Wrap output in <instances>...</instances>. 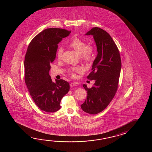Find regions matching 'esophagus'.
Wrapping results in <instances>:
<instances>
[{
	"label": "esophagus",
	"mask_w": 152,
	"mask_h": 152,
	"mask_svg": "<svg viewBox=\"0 0 152 152\" xmlns=\"http://www.w3.org/2000/svg\"><path fill=\"white\" fill-rule=\"evenodd\" d=\"M77 85V84L76 83H72L70 84V86L71 87H75V86H76Z\"/></svg>",
	"instance_id": "34e87169"
}]
</instances>
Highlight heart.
I'll use <instances>...</instances> for the list:
<instances>
[{
    "label": "heart",
    "mask_w": 152,
    "mask_h": 152,
    "mask_svg": "<svg viewBox=\"0 0 152 152\" xmlns=\"http://www.w3.org/2000/svg\"><path fill=\"white\" fill-rule=\"evenodd\" d=\"M69 45L74 49L76 52L80 54L81 58L85 61H90L92 58L94 54V48L92 45H87V42L83 39L75 37L69 43ZM62 52V48H59L58 49L56 55L60 58ZM84 68L81 66L72 67L69 69V74L72 77H75L76 73H83Z\"/></svg>",
    "instance_id": "heart-1"
}]
</instances>
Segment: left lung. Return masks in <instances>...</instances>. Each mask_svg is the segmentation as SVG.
<instances>
[{"mask_svg": "<svg viewBox=\"0 0 152 152\" xmlns=\"http://www.w3.org/2000/svg\"><path fill=\"white\" fill-rule=\"evenodd\" d=\"M86 35L94 36L98 54L93 62L92 71L87 77L91 80L95 81V83L91 88L83 85L87 96L81 107L84 112L94 115L103 111L116 94L121 60L116 45L106 31L94 27Z\"/></svg>", "mask_w": 152, "mask_h": 152, "instance_id": "obj_1", "label": "left lung"}]
</instances>
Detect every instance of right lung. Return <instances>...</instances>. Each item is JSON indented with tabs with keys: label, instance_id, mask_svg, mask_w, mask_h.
Wrapping results in <instances>:
<instances>
[{
	"label": "right lung",
	"instance_id": "right-lung-1",
	"mask_svg": "<svg viewBox=\"0 0 152 152\" xmlns=\"http://www.w3.org/2000/svg\"><path fill=\"white\" fill-rule=\"evenodd\" d=\"M71 31L48 28L34 37L29 43L24 60L25 83L31 97L39 108L54 113L61 107L62 97L69 90V84L63 79L53 82L49 72L54 61L58 43Z\"/></svg>",
	"mask_w": 152,
	"mask_h": 152
}]
</instances>
